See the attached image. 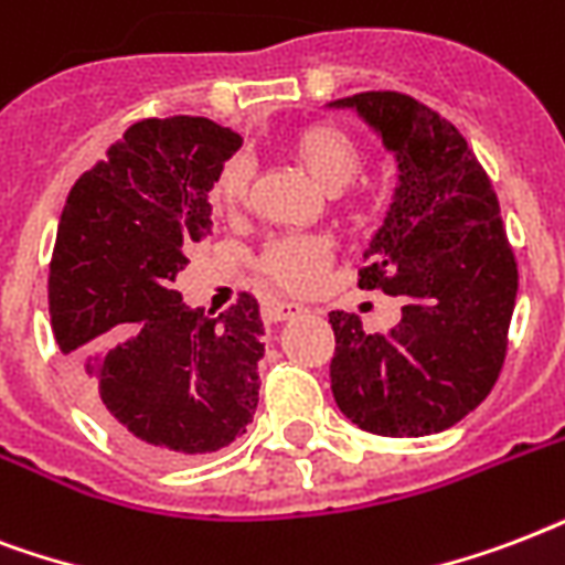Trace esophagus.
<instances>
[{
  "mask_svg": "<svg viewBox=\"0 0 565 565\" xmlns=\"http://www.w3.org/2000/svg\"><path fill=\"white\" fill-rule=\"evenodd\" d=\"M306 309L300 303H288V300H282V303H268L265 306V318L268 321H291V318H297V315H303Z\"/></svg>",
  "mask_w": 565,
  "mask_h": 565,
  "instance_id": "esophagus-1",
  "label": "esophagus"
}]
</instances>
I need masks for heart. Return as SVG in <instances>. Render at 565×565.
<instances>
[{
    "label": "heart",
    "mask_w": 565,
    "mask_h": 565,
    "mask_svg": "<svg viewBox=\"0 0 565 565\" xmlns=\"http://www.w3.org/2000/svg\"><path fill=\"white\" fill-rule=\"evenodd\" d=\"M291 159L306 170V177L323 191H339L356 177L362 152L351 132L335 124H309L297 129L288 141ZM250 196V177L242 161H230L212 185V203L221 214H238ZM332 256L327 238L315 235H286L274 238L262 253V270L286 291H309L321 279Z\"/></svg>",
    "instance_id": "heart-1"
}]
</instances>
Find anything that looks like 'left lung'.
Instances as JSON below:
<instances>
[{
  "label": "left lung",
  "instance_id": "obj_1",
  "mask_svg": "<svg viewBox=\"0 0 565 565\" xmlns=\"http://www.w3.org/2000/svg\"><path fill=\"white\" fill-rule=\"evenodd\" d=\"M327 108L356 111L395 156V194L360 286L404 300L386 335L330 312L332 397L377 436L448 430L480 406L504 365L519 270L498 196L457 126L413 96L369 90Z\"/></svg>",
  "mask_w": 565,
  "mask_h": 565
}]
</instances>
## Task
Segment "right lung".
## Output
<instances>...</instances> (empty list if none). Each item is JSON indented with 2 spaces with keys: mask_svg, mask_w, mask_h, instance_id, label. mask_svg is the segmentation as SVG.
<instances>
[{
  "mask_svg": "<svg viewBox=\"0 0 565 565\" xmlns=\"http://www.w3.org/2000/svg\"><path fill=\"white\" fill-rule=\"evenodd\" d=\"M238 147L242 135L205 117H150L78 177L61 212L52 330L99 422L147 460L226 448L259 404V303L242 295L209 318L173 288Z\"/></svg>",
  "mask_w": 565,
  "mask_h": 565,
  "instance_id": "right-lung-1",
  "label": "right lung"
}]
</instances>
